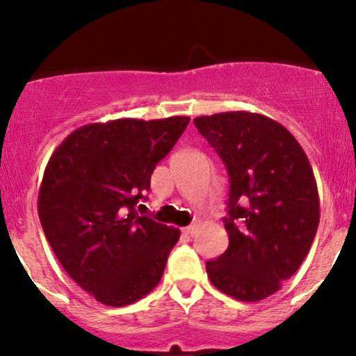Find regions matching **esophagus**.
<instances>
[{"instance_id":"1","label":"esophagus","mask_w":356,"mask_h":356,"mask_svg":"<svg viewBox=\"0 0 356 356\" xmlns=\"http://www.w3.org/2000/svg\"><path fill=\"white\" fill-rule=\"evenodd\" d=\"M195 231H197V226H195V224H192V226L184 227V229H182V232H184V234H186V236H194Z\"/></svg>"}]
</instances>
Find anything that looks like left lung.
<instances>
[{"label": "left lung", "mask_w": 356, "mask_h": 356, "mask_svg": "<svg viewBox=\"0 0 356 356\" xmlns=\"http://www.w3.org/2000/svg\"><path fill=\"white\" fill-rule=\"evenodd\" d=\"M229 174V246L207 261L211 283L234 300L275 295L301 266L320 224V197L303 147L286 127L252 112L195 117Z\"/></svg>", "instance_id": "8db88e82"}]
</instances>
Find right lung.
<instances>
[{
  "label": "right lung",
  "mask_w": 356,
  "mask_h": 356,
  "mask_svg": "<svg viewBox=\"0 0 356 356\" xmlns=\"http://www.w3.org/2000/svg\"><path fill=\"white\" fill-rule=\"evenodd\" d=\"M189 120L83 125L48 161L38 192L44 236L65 271L102 305L136 303L164 275L181 231L138 216L136 206Z\"/></svg>",
  "instance_id": "add662e5"
}]
</instances>
